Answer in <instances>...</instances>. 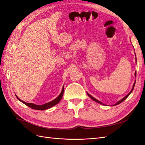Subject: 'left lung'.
I'll return each mask as SVG.
<instances>
[{"instance_id": "obj_1", "label": "left lung", "mask_w": 145, "mask_h": 145, "mask_svg": "<svg viewBox=\"0 0 145 145\" xmlns=\"http://www.w3.org/2000/svg\"><path fill=\"white\" fill-rule=\"evenodd\" d=\"M135 76H136V71H135ZM135 82H134V85H133V89H131V92H130V93L128 94V95H126L125 96V97H123V98L121 100H120V101H118V102L117 103H116L115 105H114V106H115V105H118V104H120V103H121L122 102H123V101L127 98V97H128V96L129 95V94L131 93H132V91H133V90L134 89V86H135ZM88 94V96H89V97L91 99H93L94 101H95V102H97V103H100L101 105H104V104H103L102 102H100V101H99V100H97V99H95V98H94L93 97V96H91V95H89L88 93H87Z\"/></svg>"}]
</instances>
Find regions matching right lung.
Instances as JSON below:
<instances>
[{"label": "right lung", "instance_id": "obj_1", "mask_svg": "<svg viewBox=\"0 0 145 145\" xmlns=\"http://www.w3.org/2000/svg\"><path fill=\"white\" fill-rule=\"evenodd\" d=\"M63 92H64V87L63 86L62 92H61V93L60 94V95L58 96L54 100L51 101V102L46 103L45 104H43L42 105H35V104L31 103H26V102H24V101L20 100L19 98L17 97L16 95V96L17 98V99L19 100L21 102H22L23 103H24L25 105H26L27 106H29L31 108L34 109H36V110H45V109H47L48 108H50L52 106H54V105H57L60 102L61 99H62V97L63 95Z\"/></svg>", "mask_w": 145, "mask_h": 145}]
</instances>
